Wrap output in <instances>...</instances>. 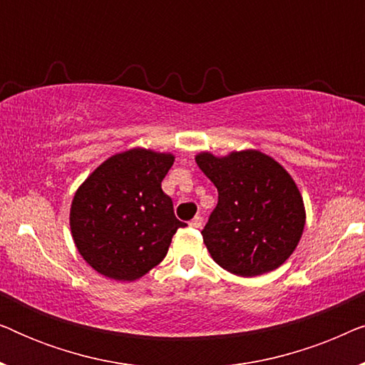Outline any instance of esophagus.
Listing matches in <instances>:
<instances>
[{"label":"esophagus","mask_w":365,"mask_h":365,"mask_svg":"<svg viewBox=\"0 0 365 365\" xmlns=\"http://www.w3.org/2000/svg\"><path fill=\"white\" fill-rule=\"evenodd\" d=\"M189 226L194 227V229H199V227L202 226V217L201 216H196L191 222H189Z\"/></svg>","instance_id":"esophagus-1"}]
</instances>
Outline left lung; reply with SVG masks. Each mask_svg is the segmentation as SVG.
Returning a JSON list of instances; mask_svg holds the SVG:
<instances>
[{
  "label": "left lung",
  "instance_id": "obj_1",
  "mask_svg": "<svg viewBox=\"0 0 365 365\" xmlns=\"http://www.w3.org/2000/svg\"><path fill=\"white\" fill-rule=\"evenodd\" d=\"M217 187V206L201 231L214 261L242 277L274 271L296 249L306 212L301 192L281 164L259 151L196 156Z\"/></svg>",
  "mask_w": 365,
  "mask_h": 365
}]
</instances>
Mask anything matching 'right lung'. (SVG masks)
I'll list each match as a JSON object with an SVG mask.
<instances>
[{
  "mask_svg": "<svg viewBox=\"0 0 365 365\" xmlns=\"http://www.w3.org/2000/svg\"><path fill=\"white\" fill-rule=\"evenodd\" d=\"M173 163V154L129 149L104 161L74 194V244L99 274L136 281L166 257L173 236L186 226L161 189Z\"/></svg>",
  "mask_w": 365,
  "mask_h": 365,
  "instance_id": "1",
  "label": "right lung"
}]
</instances>
